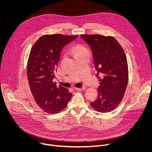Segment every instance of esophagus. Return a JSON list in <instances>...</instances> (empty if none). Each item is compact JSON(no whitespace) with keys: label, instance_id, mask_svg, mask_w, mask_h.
<instances>
[{"label":"esophagus","instance_id":"esophagus-1","mask_svg":"<svg viewBox=\"0 0 152 152\" xmlns=\"http://www.w3.org/2000/svg\"><path fill=\"white\" fill-rule=\"evenodd\" d=\"M85 86H83V87H82V88H76V90H77V91H83V90H85Z\"/></svg>","mask_w":152,"mask_h":152}]
</instances>
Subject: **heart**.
I'll list each match as a JSON object with an SVG mask.
<instances>
[{
  "mask_svg": "<svg viewBox=\"0 0 152 152\" xmlns=\"http://www.w3.org/2000/svg\"><path fill=\"white\" fill-rule=\"evenodd\" d=\"M73 52L75 57L83 55H89V51L88 49L81 45H78L75 46L73 49Z\"/></svg>",
  "mask_w": 152,
  "mask_h": 152,
  "instance_id": "1",
  "label": "heart"
}]
</instances>
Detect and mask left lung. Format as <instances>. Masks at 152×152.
Returning <instances> with one entry per match:
<instances>
[{
    "label": "left lung",
    "instance_id": "8db88e82",
    "mask_svg": "<svg viewBox=\"0 0 152 152\" xmlns=\"http://www.w3.org/2000/svg\"><path fill=\"white\" fill-rule=\"evenodd\" d=\"M92 50L100 86L98 97L91 102L97 112L112 111L121 101L128 82V66L125 53L113 37L82 35Z\"/></svg>",
    "mask_w": 152,
    "mask_h": 152
}]
</instances>
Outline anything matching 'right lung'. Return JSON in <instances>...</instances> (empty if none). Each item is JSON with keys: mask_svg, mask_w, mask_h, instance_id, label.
Returning a JSON list of instances; mask_svg holds the SVG:
<instances>
[{"mask_svg": "<svg viewBox=\"0 0 152 152\" xmlns=\"http://www.w3.org/2000/svg\"><path fill=\"white\" fill-rule=\"evenodd\" d=\"M76 36L45 35L32 46L28 62V79L37 104L49 114L59 113L67 105L72 94L66 88L53 82L64 47Z\"/></svg>", "mask_w": 152, "mask_h": 152, "instance_id": "obj_1", "label": "right lung"}]
</instances>
